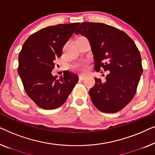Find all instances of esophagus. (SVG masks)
I'll use <instances>...</instances> for the list:
<instances>
[{
	"mask_svg": "<svg viewBox=\"0 0 155 155\" xmlns=\"http://www.w3.org/2000/svg\"><path fill=\"white\" fill-rule=\"evenodd\" d=\"M84 78H86V76H85V75H80L79 76V79H80V80H84Z\"/></svg>",
	"mask_w": 155,
	"mask_h": 155,
	"instance_id": "34e87169",
	"label": "esophagus"
}]
</instances>
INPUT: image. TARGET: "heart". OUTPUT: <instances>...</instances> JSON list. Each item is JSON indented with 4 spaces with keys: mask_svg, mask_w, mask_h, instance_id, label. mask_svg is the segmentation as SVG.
Wrapping results in <instances>:
<instances>
[{
    "mask_svg": "<svg viewBox=\"0 0 155 155\" xmlns=\"http://www.w3.org/2000/svg\"><path fill=\"white\" fill-rule=\"evenodd\" d=\"M77 67L78 68H80V70H81L82 71H85V69H86V65L84 64L78 65Z\"/></svg>",
    "mask_w": 155,
    "mask_h": 155,
    "instance_id": "heart-1",
    "label": "heart"
}]
</instances>
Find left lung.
I'll use <instances>...</instances> for the list:
<instances>
[{"label": "left lung", "instance_id": "left-lung-1", "mask_svg": "<svg viewBox=\"0 0 155 155\" xmlns=\"http://www.w3.org/2000/svg\"><path fill=\"white\" fill-rule=\"evenodd\" d=\"M75 34L90 41L95 71L108 72L104 81L94 78L89 91L93 104L104 113L120 111L134 97L143 73L135 42L124 31L104 23L83 22Z\"/></svg>", "mask_w": 155, "mask_h": 155}]
</instances>
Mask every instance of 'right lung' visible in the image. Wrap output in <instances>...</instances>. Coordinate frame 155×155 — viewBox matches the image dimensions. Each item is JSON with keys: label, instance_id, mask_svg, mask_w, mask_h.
I'll return each instance as SVG.
<instances>
[{"label": "right lung", "instance_id": "1", "mask_svg": "<svg viewBox=\"0 0 155 155\" xmlns=\"http://www.w3.org/2000/svg\"><path fill=\"white\" fill-rule=\"evenodd\" d=\"M79 22L59 24L43 28L29 36L19 54L18 74L27 94L44 109L58 108L66 101L78 82V75L65 71L53 76L54 60Z\"/></svg>", "mask_w": 155, "mask_h": 155}]
</instances>
